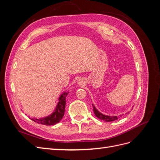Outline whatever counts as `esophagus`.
Instances as JSON below:
<instances>
[{
	"label": "esophagus",
	"mask_w": 160,
	"mask_h": 160,
	"mask_svg": "<svg viewBox=\"0 0 160 160\" xmlns=\"http://www.w3.org/2000/svg\"><path fill=\"white\" fill-rule=\"evenodd\" d=\"M77 83H78V85H83L85 83V79L81 78L78 81H77Z\"/></svg>",
	"instance_id": "1"
}]
</instances>
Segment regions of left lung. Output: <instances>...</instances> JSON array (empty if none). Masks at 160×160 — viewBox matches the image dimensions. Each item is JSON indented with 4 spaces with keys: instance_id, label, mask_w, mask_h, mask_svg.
I'll return each instance as SVG.
<instances>
[{
    "instance_id": "1",
    "label": "left lung",
    "mask_w": 160,
    "mask_h": 160,
    "mask_svg": "<svg viewBox=\"0 0 160 160\" xmlns=\"http://www.w3.org/2000/svg\"><path fill=\"white\" fill-rule=\"evenodd\" d=\"M92 105L93 106V112L95 115V116L98 118L100 119L101 120L105 121L106 122H113L115 120H117L118 118H119L120 117L123 115V114L122 115H119V116L117 115H105L102 113H101L100 111L95 108V106L92 104Z\"/></svg>"
}]
</instances>
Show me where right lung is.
<instances>
[{"label": "right lung", "mask_w": 160, "mask_h": 160, "mask_svg": "<svg viewBox=\"0 0 160 160\" xmlns=\"http://www.w3.org/2000/svg\"><path fill=\"white\" fill-rule=\"evenodd\" d=\"M68 91H64L61 94L59 98H58V102L56 107L51 114L43 118L30 119L38 124H42L45 125H55L56 123H59L64 116L66 105V97L68 95Z\"/></svg>", "instance_id": "right-lung-1"}]
</instances>
